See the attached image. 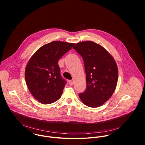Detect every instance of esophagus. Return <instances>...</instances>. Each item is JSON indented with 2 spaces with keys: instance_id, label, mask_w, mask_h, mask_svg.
<instances>
[{
  "instance_id": "obj_1",
  "label": "esophagus",
  "mask_w": 145,
  "mask_h": 145,
  "mask_svg": "<svg viewBox=\"0 0 145 145\" xmlns=\"http://www.w3.org/2000/svg\"><path fill=\"white\" fill-rule=\"evenodd\" d=\"M68 84L70 85H72V84H73V82L72 81V80H68Z\"/></svg>"
}]
</instances>
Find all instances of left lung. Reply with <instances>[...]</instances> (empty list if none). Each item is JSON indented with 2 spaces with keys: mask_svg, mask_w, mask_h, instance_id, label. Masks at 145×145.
I'll return each instance as SVG.
<instances>
[{
  "mask_svg": "<svg viewBox=\"0 0 145 145\" xmlns=\"http://www.w3.org/2000/svg\"><path fill=\"white\" fill-rule=\"evenodd\" d=\"M73 48L83 58L86 75V89L79 98L88 106L99 107L116 90L118 78L116 62L106 50L94 42H79Z\"/></svg>",
  "mask_w": 145,
  "mask_h": 145,
  "instance_id": "obj_1",
  "label": "left lung"
}]
</instances>
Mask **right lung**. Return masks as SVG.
Here are the masks:
<instances>
[{"label":"right lung","mask_w":145,"mask_h":145,"mask_svg":"<svg viewBox=\"0 0 145 145\" xmlns=\"http://www.w3.org/2000/svg\"><path fill=\"white\" fill-rule=\"evenodd\" d=\"M74 44L51 42L41 47L29 60L25 69V82L32 95L41 103H52L61 98L66 81L61 76L58 61Z\"/></svg>","instance_id":"right-lung-1"}]
</instances>
